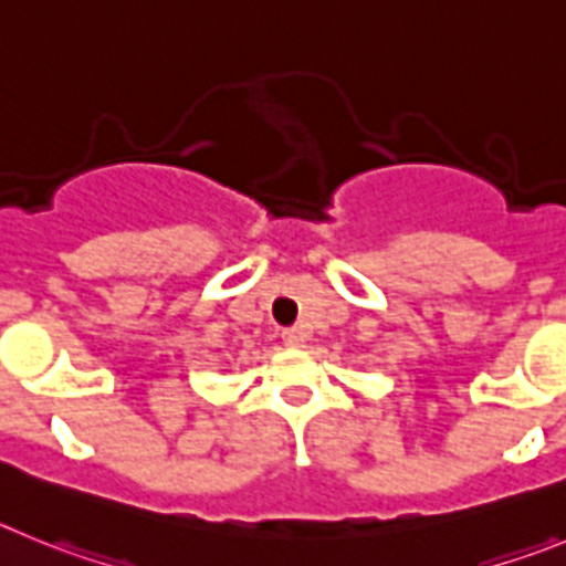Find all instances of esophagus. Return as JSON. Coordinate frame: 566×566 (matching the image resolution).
<instances>
[{
	"label": "esophagus",
	"mask_w": 566,
	"mask_h": 566,
	"mask_svg": "<svg viewBox=\"0 0 566 566\" xmlns=\"http://www.w3.org/2000/svg\"><path fill=\"white\" fill-rule=\"evenodd\" d=\"M282 338H284V344H287V346H304L302 329H284Z\"/></svg>",
	"instance_id": "esophagus-1"
}]
</instances>
